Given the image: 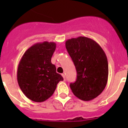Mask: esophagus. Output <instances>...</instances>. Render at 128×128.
<instances>
[{
	"label": "esophagus",
	"instance_id": "1",
	"mask_svg": "<svg viewBox=\"0 0 128 128\" xmlns=\"http://www.w3.org/2000/svg\"><path fill=\"white\" fill-rule=\"evenodd\" d=\"M62 76L63 78H64V80H65V79H66V76H65V74H62Z\"/></svg>",
	"mask_w": 128,
	"mask_h": 128
}]
</instances>
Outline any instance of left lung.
<instances>
[{
	"label": "left lung",
	"instance_id": "8db88e82",
	"mask_svg": "<svg viewBox=\"0 0 128 128\" xmlns=\"http://www.w3.org/2000/svg\"><path fill=\"white\" fill-rule=\"evenodd\" d=\"M66 48L77 70L76 81L70 84L72 93L84 101L93 100L104 91L108 81L104 51L96 41L84 36L68 40Z\"/></svg>",
	"mask_w": 128,
	"mask_h": 128
}]
</instances>
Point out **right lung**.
Instances as JSON below:
<instances>
[{"instance_id": "1", "label": "right lung", "mask_w": 128, "mask_h": 128, "mask_svg": "<svg viewBox=\"0 0 128 128\" xmlns=\"http://www.w3.org/2000/svg\"><path fill=\"white\" fill-rule=\"evenodd\" d=\"M56 48L54 42H38L29 48L20 59L18 84L24 95L32 101L42 102L48 99L54 92L57 84L64 80L51 63Z\"/></svg>"}]
</instances>
